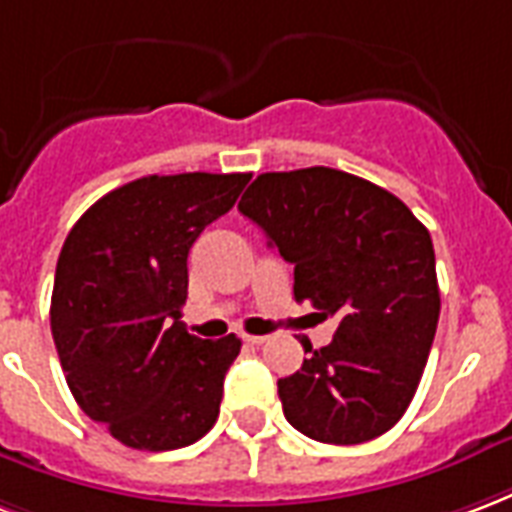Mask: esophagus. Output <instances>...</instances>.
Returning a JSON list of instances; mask_svg holds the SVG:
<instances>
[{"mask_svg": "<svg viewBox=\"0 0 512 512\" xmlns=\"http://www.w3.org/2000/svg\"><path fill=\"white\" fill-rule=\"evenodd\" d=\"M244 342L246 344H255V347H260V344L268 342V336H252V333H244Z\"/></svg>", "mask_w": 512, "mask_h": 512, "instance_id": "esophagus-1", "label": "esophagus"}]
</instances>
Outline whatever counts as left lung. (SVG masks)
<instances>
[{
	"instance_id": "1",
	"label": "left lung",
	"mask_w": 512,
	"mask_h": 512,
	"mask_svg": "<svg viewBox=\"0 0 512 512\" xmlns=\"http://www.w3.org/2000/svg\"><path fill=\"white\" fill-rule=\"evenodd\" d=\"M238 211L293 266L295 301L336 317L333 342L279 380L290 426L328 445L393 429L418 391L439 320L434 246L388 189L333 168L257 176Z\"/></svg>"
}]
</instances>
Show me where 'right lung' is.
<instances>
[{
  "label": "right lung",
  "mask_w": 512,
  "mask_h": 512,
  "mask_svg": "<svg viewBox=\"0 0 512 512\" xmlns=\"http://www.w3.org/2000/svg\"><path fill=\"white\" fill-rule=\"evenodd\" d=\"M249 173L143 176L94 203L56 263L51 333L78 407L135 450L198 442L241 339L187 333V255Z\"/></svg>",
  "instance_id": "1"
}]
</instances>
